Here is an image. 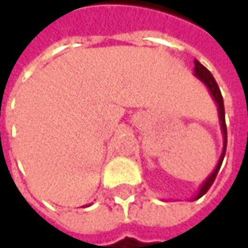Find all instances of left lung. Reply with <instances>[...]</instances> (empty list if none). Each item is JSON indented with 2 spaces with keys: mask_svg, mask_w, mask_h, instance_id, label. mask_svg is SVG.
<instances>
[{
  "mask_svg": "<svg viewBox=\"0 0 248 248\" xmlns=\"http://www.w3.org/2000/svg\"><path fill=\"white\" fill-rule=\"evenodd\" d=\"M194 64H195V67H194V76H195L198 80H201V81L207 86V89L210 90V94L213 96L214 102H216L217 106H218V118H220V124H221V132H223V152H221V156H220V159H218V164H217L216 170L210 173L208 178L201 184V186H200L197 195L192 198V201L201 198V197L211 188V185H213V182H214L217 173H218L220 168H221L224 155H225V148H227V126H225V113H224V100L223 96H221V92H220V87H218V84H217V81H216V78L213 77V75H211V73L198 62V60H194Z\"/></svg>",
  "mask_w": 248,
  "mask_h": 248,
  "instance_id": "obj_1",
  "label": "left lung"
}]
</instances>
